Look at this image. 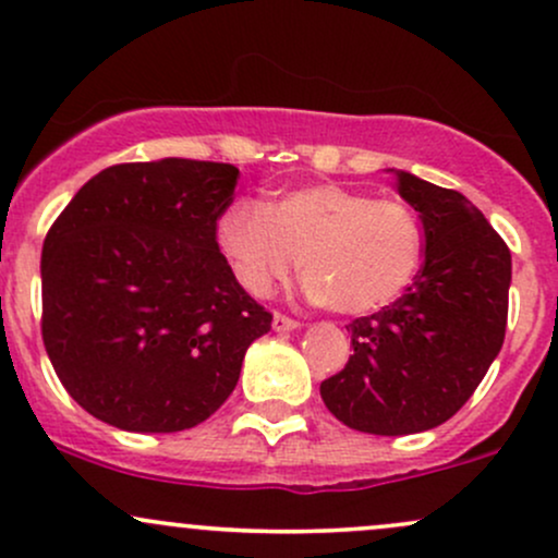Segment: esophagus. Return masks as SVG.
I'll list each match as a JSON object with an SVG mask.
<instances>
[{"mask_svg": "<svg viewBox=\"0 0 558 558\" xmlns=\"http://www.w3.org/2000/svg\"><path fill=\"white\" fill-rule=\"evenodd\" d=\"M272 328L278 330V332H288V330L301 328V323H299V319H293V317H288V315H280V312H275V315H272Z\"/></svg>", "mask_w": 558, "mask_h": 558, "instance_id": "1", "label": "esophagus"}]
</instances>
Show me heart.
Instances as JSON below:
<instances>
[{
  "instance_id": "obj_1",
  "label": "heart",
  "mask_w": 558,
  "mask_h": 558,
  "mask_svg": "<svg viewBox=\"0 0 558 558\" xmlns=\"http://www.w3.org/2000/svg\"><path fill=\"white\" fill-rule=\"evenodd\" d=\"M217 246L254 296H267L301 262L312 301L364 317L412 286L425 239L417 213L401 198L312 183L267 204H233L217 222Z\"/></svg>"
}]
</instances>
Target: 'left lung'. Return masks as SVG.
Instances as JSON below:
<instances>
[{"instance_id": "1", "label": "left lung", "mask_w": 558, "mask_h": 558, "mask_svg": "<svg viewBox=\"0 0 558 558\" xmlns=\"http://www.w3.org/2000/svg\"><path fill=\"white\" fill-rule=\"evenodd\" d=\"M420 213L425 262L401 299L349 323L345 367L319 386L351 430L409 435L451 420L504 345L511 254L459 191L393 170Z\"/></svg>"}]
</instances>
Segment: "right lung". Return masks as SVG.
Returning a JSON list of instances; mask_svg holds the SVG:
<instances>
[{"mask_svg": "<svg viewBox=\"0 0 558 558\" xmlns=\"http://www.w3.org/2000/svg\"><path fill=\"white\" fill-rule=\"evenodd\" d=\"M239 168L112 165L62 209L41 252V338L57 377L107 425L189 430L226 403L272 315L217 246Z\"/></svg>", "mask_w": 558, "mask_h": 558, "instance_id": "right-lung-1", "label": "right lung"}]
</instances>
